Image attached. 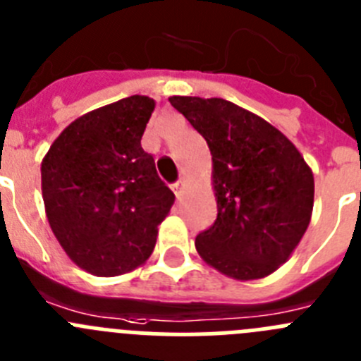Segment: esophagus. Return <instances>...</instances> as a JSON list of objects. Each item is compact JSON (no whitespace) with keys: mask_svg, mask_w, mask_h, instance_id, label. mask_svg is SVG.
<instances>
[{"mask_svg":"<svg viewBox=\"0 0 361 361\" xmlns=\"http://www.w3.org/2000/svg\"><path fill=\"white\" fill-rule=\"evenodd\" d=\"M183 186H184V178H178L177 183L171 184V190H173L175 197L180 198V193H183Z\"/></svg>","mask_w":361,"mask_h":361,"instance_id":"34e87169","label":"esophagus"}]
</instances>
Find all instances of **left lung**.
<instances>
[{
	"instance_id": "1",
	"label": "left lung",
	"mask_w": 361,
	"mask_h": 361,
	"mask_svg": "<svg viewBox=\"0 0 361 361\" xmlns=\"http://www.w3.org/2000/svg\"><path fill=\"white\" fill-rule=\"evenodd\" d=\"M213 157L218 214L195 240L218 272L252 281L276 272L312 220L315 183L295 145L254 112L224 98L171 97Z\"/></svg>"
}]
</instances>
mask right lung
<instances>
[{
  "label": "right lung",
  "mask_w": 361,
  "mask_h": 361,
  "mask_svg": "<svg viewBox=\"0 0 361 361\" xmlns=\"http://www.w3.org/2000/svg\"><path fill=\"white\" fill-rule=\"evenodd\" d=\"M155 102L134 94L94 109L62 130L41 164L49 227L85 272L111 277L150 257L175 195L141 137Z\"/></svg>",
  "instance_id": "1"
}]
</instances>
